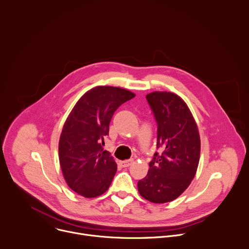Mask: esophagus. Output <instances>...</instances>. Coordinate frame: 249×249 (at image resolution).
I'll list each match as a JSON object with an SVG mask.
<instances>
[{
  "label": "esophagus",
  "mask_w": 249,
  "mask_h": 249,
  "mask_svg": "<svg viewBox=\"0 0 249 249\" xmlns=\"http://www.w3.org/2000/svg\"><path fill=\"white\" fill-rule=\"evenodd\" d=\"M133 162H134V160H133V159H129V160L120 161V162H119V164H120V166H121V167H129L130 165H131Z\"/></svg>",
  "instance_id": "34e87169"
}]
</instances>
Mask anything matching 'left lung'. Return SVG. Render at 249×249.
<instances>
[{
  "instance_id": "1",
  "label": "left lung",
  "mask_w": 249,
  "mask_h": 249,
  "mask_svg": "<svg viewBox=\"0 0 249 249\" xmlns=\"http://www.w3.org/2000/svg\"><path fill=\"white\" fill-rule=\"evenodd\" d=\"M146 100L157 122V147L138 191L146 200L166 203L180 196L196 176L200 137L196 120L182 98L170 92H152Z\"/></svg>"
}]
</instances>
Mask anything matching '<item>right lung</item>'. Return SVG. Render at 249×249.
I'll return each mask as SVG.
<instances>
[{"label": "right lung", "instance_id": "right-lung-1", "mask_svg": "<svg viewBox=\"0 0 249 249\" xmlns=\"http://www.w3.org/2000/svg\"><path fill=\"white\" fill-rule=\"evenodd\" d=\"M135 94L111 86H98L83 95L63 125L58 156L68 187L87 198L106 193L116 173L117 164L103 149L104 138L115 110Z\"/></svg>", "mask_w": 249, "mask_h": 249}]
</instances>
